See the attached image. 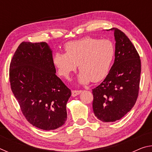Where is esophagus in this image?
<instances>
[{
  "instance_id": "34e87169",
  "label": "esophagus",
  "mask_w": 152,
  "mask_h": 152,
  "mask_svg": "<svg viewBox=\"0 0 152 152\" xmlns=\"http://www.w3.org/2000/svg\"><path fill=\"white\" fill-rule=\"evenodd\" d=\"M81 92V91H78V90H72V96H76L80 93Z\"/></svg>"
}]
</instances>
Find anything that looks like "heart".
<instances>
[{"instance_id": "b5f03b06", "label": "heart", "mask_w": 152, "mask_h": 152, "mask_svg": "<svg viewBox=\"0 0 152 152\" xmlns=\"http://www.w3.org/2000/svg\"><path fill=\"white\" fill-rule=\"evenodd\" d=\"M66 53H56L53 63L60 75L69 78L78 65L79 81L86 84L98 82L109 74L115 57V48L109 39L85 37L69 42L65 45Z\"/></svg>"}]
</instances>
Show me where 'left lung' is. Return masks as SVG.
<instances>
[{"mask_svg": "<svg viewBox=\"0 0 152 152\" xmlns=\"http://www.w3.org/2000/svg\"><path fill=\"white\" fill-rule=\"evenodd\" d=\"M113 29L116 41L115 62L101 84L92 90L94 113L103 122L124 117L135 105L140 91V55L124 33Z\"/></svg>", "mask_w": 152, "mask_h": 152, "instance_id": "1", "label": "left lung"}]
</instances>
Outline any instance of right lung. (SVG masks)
<instances>
[{
  "mask_svg": "<svg viewBox=\"0 0 152 152\" xmlns=\"http://www.w3.org/2000/svg\"><path fill=\"white\" fill-rule=\"evenodd\" d=\"M52 51L45 42H23L12 57L9 81L28 122L43 130L62 126L71 91L56 75Z\"/></svg>",
  "mask_w": 152,
  "mask_h": 152,
  "instance_id": "obj_1",
  "label": "right lung"
}]
</instances>
